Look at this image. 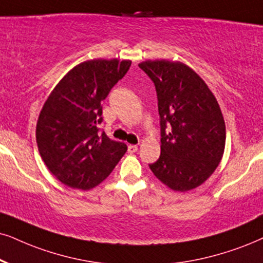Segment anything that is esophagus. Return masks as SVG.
<instances>
[{"label":"esophagus","mask_w":263,"mask_h":263,"mask_svg":"<svg viewBox=\"0 0 263 263\" xmlns=\"http://www.w3.org/2000/svg\"><path fill=\"white\" fill-rule=\"evenodd\" d=\"M127 151H128L129 154H134V153H136V152L138 151V147L136 144H129L128 147H127Z\"/></svg>","instance_id":"34e87169"}]
</instances>
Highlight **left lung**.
<instances>
[{
	"label": "left lung",
	"mask_w": 263,
	"mask_h": 263,
	"mask_svg": "<svg viewBox=\"0 0 263 263\" xmlns=\"http://www.w3.org/2000/svg\"><path fill=\"white\" fill-rule=\"evenodd\" d=\"M155 86L160 115V158L149 167L168 188L187 192L214 174L226 144L220 105L197 72L179 62L138 65Z\"/></svg>",
	"instance_id": "8db88e82"
}]
</instances>
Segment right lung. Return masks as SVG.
Here are the masks:
<instances>
[{
    "label": "right lung",
    "mask_w": 263,
    "mask_h": 263,
    "mask_svg": "<svg viewBox=\"0 0 263 263\" xmlns=\"http://www.w3.org/2000/svg\"><path fill=\"white\" fill-rule=\"evenodd\" d=\"M131 61L93 59L76 65L53 89L36 126L46 166L62 183L91 189L104 181L127 151L98 127L102 102L128 71Z\"/></svg>",
    "instance_id": "add662e5"
}]
</instances>
